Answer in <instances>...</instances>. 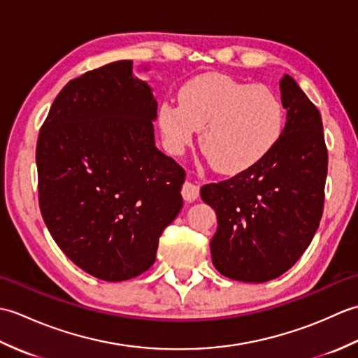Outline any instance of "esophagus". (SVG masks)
<instances>
[{
    "mask_svg": "<svg viewBox=\"0 0 358 358\" xmlns=\"http://www.w3.org/2000/svg\"><path fill=\"white\" fill-rule=\"evenodd\" d=\"M181 195H183V199L189 203L195 201L200 195V187L191 183V181H186V183L183 185V189H181Z\"/></svg>",
    "mask_w": 358,
    "mask_h": 358,
    "instance_id": "esophagus-1",
    "label": "esophagus"
}]
</instances>
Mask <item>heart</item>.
<instances>
[{
    "label": "heart",
    "mask_w": 358,
    "mask_h": 358,
    "mask_svg": "<svg viewBox=\"0 0 358 358\" xmlns=\"http://www.w3.org/2000/svg\"><path fill=\"white\" fill-rule=\"evenodd\" d=\"M158 126L173 155L183 154L201 131L200 148L212 167L234 175L275 149L285 131V106L268 86L209 72L187 80L178 90V103L159 104Z\"/></svg>",
    "instance_id": "b5f03b06"
}]
</instances>
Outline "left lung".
<instances>
[{
	"label": "left lung",
	"mask_w": 358,
	"mask_h": 358,
	"mask_svg": "<svg viewBox=\"0 0 358 358\" xmlns=\"http://www.w3.org/2000/svg\"><path fill=\"white\" fill-rule=\"evenodd\" d=\"M286 113L278 144L263 162L201 187L217 214L212 263L224 277L264 283L291 269L320 224L328 173L322 115L296 81L280 80Z\"/></svg>",
	"instance_id": "1"
}]
</instances>
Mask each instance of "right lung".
<instances>
[{
	"label": "right lung",
	"instance_id": "right-lung-1",
	"mask_svg": "<svg viewBox=\"0 0 358 358\" xmlns=\"http://www.w3.org/2000/svg\"><path fill=\"white\" fill-rule=\"evenodd\" d=\"M157 108L121 59L67 83L38 136L44 223L80 269L104 281L148 271L183 208L186 172L155 146Z\"/></svg>",
	"mask_w": 358,
	"mask_h": 358
}]
</instances>
